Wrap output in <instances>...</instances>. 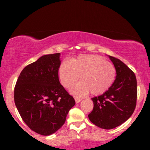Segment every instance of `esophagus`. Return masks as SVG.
<instances>
[{
    "instance_id": "esophagus-1",
    "label": "esophagus",
    "mask_w": 150,
    "mask_h": 150,
    "mask_svg": "<svg viewBox=\"0 0 150 150\" xmlns=\"http://www.w3.org/2000/svg\"><path fill=\"white\" fill-rule=\"evenodd\" d=\"M75 102H76V104H78L79 102H80V101H82V99L79 97H75Z\"/></svg>"
}]
</instances>
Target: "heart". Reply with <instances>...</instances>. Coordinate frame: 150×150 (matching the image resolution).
<instances>
[{
    "instance_id": "obj_1",
    "label": "heart",
    "mask_w": 150,
    "mask_h": 150,
    "mask_svg": "<svg viewBox=\"0 0 150 150\" xmlns=\"http://www.w3.org/2000/svg\"><path fill=\"white\" fill-rule=\"evenodd\" d=\"M81 75L82 81L71 87L70 92L80 97L91 92L99 95L108 90L116 77V70L112 63L97 55H80L70 62L63 61L58 67V77L62 85L69 88Z\"/></svg>"
}]
</instances>
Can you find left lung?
I'll return each instance as SVG.
<instances>
[{
    "label": "left lung",
    "mask_w": 150,
    "mask_h": 150,
    "mask_svg": "<svg viewBox=\"0 0 150 150\" xmlns=\"http://www.w3.org/2000/svg\"><path fill=\"white\" fill-rule=\"evenodd\" d=\"M108 57L116 68V79L106 92L92 98L94 108L88 115L92 123L106 130L119 126L132 116L137 92L135 73L120 60Z\"/></svg>",
    "instance_id": "1"
}]
</instances>
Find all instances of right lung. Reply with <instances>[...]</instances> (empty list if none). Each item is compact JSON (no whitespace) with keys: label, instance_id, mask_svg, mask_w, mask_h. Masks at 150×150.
Segmentation results:
<instances>
[{"label":"right lung","instance_id":"obj_1","mask_svg":"<svg viewBox=\"0 0 150 150\" xmlns=\"http://www.w3.org/2000/svg\"><path fill=\"white\" fill-rule=\"evenodd\" d=\"M60 55H44L27 65L15 87V104L22 120L42 135H50L61 128L75 104L59 82Z\"/></svg>","mask_w":150,"mask_h":150}]
</instances>
